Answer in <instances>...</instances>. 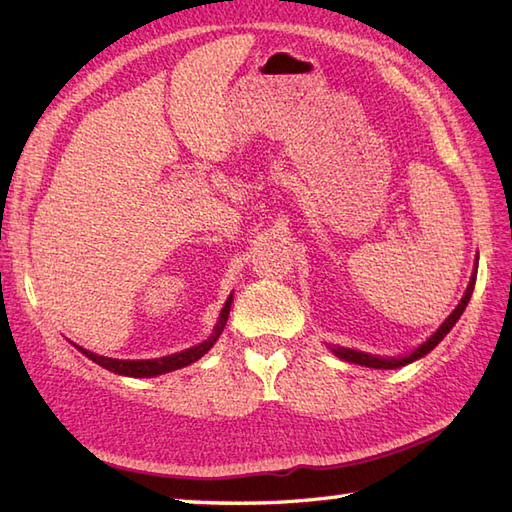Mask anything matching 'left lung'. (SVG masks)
Returning a JSON list of instances; mask_svg holds the SVG:
<instances>
[{"label": "left lung", "mask_w": 512, "mask_h": 512, "mask_svg": "<svg viewBox=\"0 0 512 512\" xmlns=\"http://www.w3.org/2000/svg\"><path fill=\"white\" fill-rule=\"evenodd\" d=\"M475 277H477V275L473 273V275H471V281H469V288H466L462 301L458 303V308H455V310L449 314V319L440 325L438 332L433 334L427 343H422V345L418 347V350H413L409 356H405V358H378V356H372V354H363V352H356V350H347V347H334L332 352H334L336 356H339V358H343V361H347V363H356V365H365V367H376V369H394V367H402V365H407V363H411V361H416V358H420V356H424V354H429V352L433 350V347H436V345L444 339V336L449 334V330L453 328L455 321H458V319L462 317L466 303H469V299H471V295H473Z\"/></svg>", "instance_id": "8db88e82"}]
</instances>
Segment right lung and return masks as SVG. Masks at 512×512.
Here are the masks:
<instances>
[{
    "instance_id": "right-lung-1",
    "label": "right lung",
    "mask_w": 512,
    "mask_h": 512,
    "mask_svg": "<svg viewBox=\"0 0 512 512\" xmlns=\"http://www.w3.org/2000/svg\"><path fill=\"white\" fill-rule=\"evenodd\" d=\"M231 303H233V297H228V301L224 303L222 308V314H220V321H217L215 325V332L213 336H209L204 343L195 345V347H189V350L184 352H178V354H171V356H162V358H149V361H118V358H107V356H99L94 352H88L83 350V347H79V350L90 358V361L99 363L101 367L110 369V372L114 374H121V376H134V378H145V376H158V374H167V372H173V369H180V367H187L191 365L193 361H198L200 356H204L206 352L211 350L213 343L217 341V336L222 334L224 325H226V319H228V312H231Z\"/></svg>"
}]
</instances>
